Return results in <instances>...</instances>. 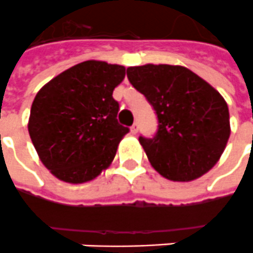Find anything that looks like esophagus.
<instances>
[{
    "label": "esophagus",
    "instance_id": "obj_1",
    "mask_svg": "<svg viewBox=\"0 0 253 253\" xmlns=\"http://www.w3.org/2000/svg\"><path fill=\"white\" fill-rule=\"evenodd\" d=\"M138 122H135V123H134V125H132L131 126V132L132 134H136V132H138Z\"/></svg>",
    "mask_w": 253,
    "mask_h": 253
}]
</instances>
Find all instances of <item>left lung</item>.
<instances>
[{"label": "left lung", "mask_w": 253, "mask_h": 253, "mask_svg": "<svg viewBox=\"0 0 253 253\" xmlns=\"http://www.w3.org/2000/svg\"><path fill=\"white\" fill-rule=\"evenodd\" d=\"M127 78L158 118L155 135L139 136L151 166L171 181H192L212 169L231 134L221 95L179 65L128 67Z\"/></svg>", "instance_id": "obj_1"}]
</instances>
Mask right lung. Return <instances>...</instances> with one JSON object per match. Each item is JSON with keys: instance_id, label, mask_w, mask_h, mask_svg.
Here are the masks:
<instances>
[{"instance_id": "add662e5", "label": "right lung", "mask_w": 253, "mask_h": 253, "mask_svg": "<svg viewBox=\"0 0 253 253\" xmlns=\"http://www.w3.org/2000/svg\"><path fill=\"white\" fill-rule=\"evenodd\" d=\"M125 75L123 65L88 60L37 92L28 130L41 162L55 177L83 184L110 166L130 131L118 123L119 103L112 98Z\"/></svg>"}]
</instances>
